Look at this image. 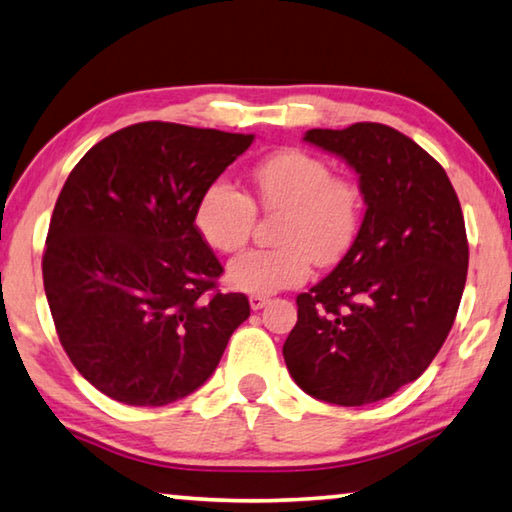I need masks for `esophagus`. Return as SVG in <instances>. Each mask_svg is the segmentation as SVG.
<instances>
[{
  "label": "esophagus",
  "instance_id": "obj_1",
  "mask_svg": "<svg viewBox=\"0 0 512 512\" xmlns=\"http://www.w3.org/2000/svg\"><path fill=\"white\" fill-rule=\"evenodd\" d=\"M250 300V309H264L268 302H271V298H266V296H250L248 298Z\"/></svg>",
  "mask_w": 512,
  "mask_h": 512
}]
</instances>
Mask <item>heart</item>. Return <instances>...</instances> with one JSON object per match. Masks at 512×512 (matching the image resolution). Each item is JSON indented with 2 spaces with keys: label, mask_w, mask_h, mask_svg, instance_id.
Returning <instances> with one entry per match:
<instances>
[{
  "label": "heart",
  "mask_w": 512,
  "mask_h": 512,
  "mask_svg": "<svg viewBox=\"0 0 512 512\" xmlns=\"http://www.w3.org/2000/svg\"><path fill=\"white\" fill-rule=\"evenodd\" d=\"M255 201L266 212H282L273 248H253L228 266V282L253 296L305 282L311 264H334L352 246L361 221V198L348 180L300 149L273 153L250 171ZM196 228L214 250L235 253L255 225V203L230 180L216 178L196 203Z\"/></svg>",
  "instance_id": "b5f03b06"
}]
</instances>
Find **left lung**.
<instances>
[{
  "mask_svg": "<svg viewBox=\"0 0 512 512\" xmlns=\"http://www.w3.org/2000/svg\"><path fill=\"white\" fill-rule=\"evenodd\" d=\"M305 142L359 173L366 214L334 271L296 298L282 354L316 400L379 402L429 368L454 325L470 259L461 203L445 169L391 126L311 128Z\"/></svg>",
  "mask_w": 512,
  "mask_h": 512,
  "instance_id": "left-lung-1",
  "label": "left lung"
}]
</instances>
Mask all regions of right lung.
Returning a JSON list of instances; mask_svg holds the SVG:
<instances>
[{"label":"right lung","instance_id":"obj_1","mask_svg":"<svg viewBox=\"0 0 512 512\" xmlns=\"http://www.w3.org/2000/svg\"><path fill=\"white\" fill-rule=\"evenodd\" d=\"M253 137L142 121L69 173L42 277L69 361L103 395L131 406L187 397L250 316L244 293L216 291L223 266L194 212Z\"/></svg>","mask_w":512,"mask_h":512}]
</instances>
